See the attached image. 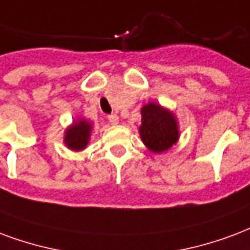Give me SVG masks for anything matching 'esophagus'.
I'll return each instance as SVG.
<instances>
[{
	"label": "esophagus",
	"instance_id": "esophagus-1",
	"mask_svg": "<svg viewBox=\"0 0 250 250\" xmlns=\"http://www.w3.org/2000/svg\"><path fill=\"white\" fill-rule=\"evenodd\" d=\"M107 119L110 122L111 125H118V122H119V116L116 115V114H111V115L107 116Z\"/></svg>",
	"mask_w": 250,
	"mask_h": 250
}]
</instances>
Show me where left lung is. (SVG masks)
Segmentation results:
<instances>
[{
    "label": "left lung",
    "instance_id": "obj_1",
    "mask_svg": "<svg viewBox=\"0 0 250 250\" xmlns=\"http://www.w3.org/2000/svg\"><path fill=\"white\" fill-rule=\"evenodd\" d=\"M140 136L152 152L167 151L179 138L175 116L159 104L148 103L142 108Z\"/></svg>",
    "mask_w": 250,
    "mask_h": 250
}]
</instances>
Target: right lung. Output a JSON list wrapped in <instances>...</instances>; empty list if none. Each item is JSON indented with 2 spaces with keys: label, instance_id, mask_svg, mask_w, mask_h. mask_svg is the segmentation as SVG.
Wrapping results in <instances>:
<instances>
[{
  "label": "right lung",
  "instance_id": "obj_1",
  "mask_svg": "<svg viewBox=\"0 0 250 250\" xmlns=\"http://www.w3.org/2000/svg\"><path fill=\"white\" fill-rule=\"evenodd\" d=\"M90 131H91V125L84 120H79L78 123H74V125L66 131L64 143L70 149L81 151L87 146Z\"/></svg>",
  "mask_w": 250,
  "mask_h": 250
}]
</instances>
